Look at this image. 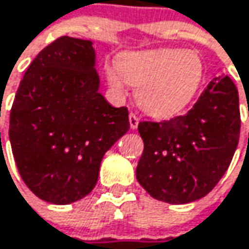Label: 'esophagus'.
<instances>
[{
    "instance_id": "1",
    "label": "esophagus",
    "mask_w": 249,
    "mask_h": 249,
    "mask_svg": "<svg viewBox=\"0 0 249 249\" xmlns=\"http://www.w3.org/2000/svg\"><path fill=\"white\" fill-rule=\"evenodd\" d=\"M139 116L136 115V113H130V127H131V130H136L137 127H139Z\"/></svg>"
}]
</instances>
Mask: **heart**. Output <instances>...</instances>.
Returning a JSON list of instances; mask_svg holds the SVG:
<instances>
[{"mask_svg": "<svg viewBox=\"0 0 249 249\" xmlns=\"http://www.w3.org/2000/svg\"><path fill=\"white\" fill-rule=\"evenodd\" d=\"M106 77L116 90L124 81L137 87L139 106L152 116L165 118L181 112L194 99L204 65L194 51L163 48L121 55L116 67L106 68Z\"/></svg>", "mask_w": 249, "mask_h": 249, "instance_id": "obj_1", "label": "heart"}]
</instances>
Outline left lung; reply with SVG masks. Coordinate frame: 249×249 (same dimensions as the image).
Returning <instances> with one entry per match:
<instances>
[{
  "label": "left lung",
  "instance_id": "1",
  "mask_svg": "<svg viewBox=\"0 0 249 249\" xmlns=\"http://www.w3.org/2000/svg\"><path fill=\"white\" fill-rule=\"evenodd\" d=\"M239 131L238 89L228 75L214 78L185 115L139 124L144 150L137 181L159 201L200 200L228 171Z\"/></svg>",
  "mask_w": 249,
  "mask_h": 249
}]
</instances>
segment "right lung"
Here are the masks:
<instances>
[{
  "mask_svg": "<svg viewBox=\"0 0 249 249\" xmlns=\"http://www.w3.org/2000/svg\"><path fill=\"white\" fill-rule=\"evenodd\" d=\"M90 40L61 36L29 65L10 113V142L29 190L70 204L96 185L103 155L130 130L128 109L99 93Z\"/></svg>",
  "mask_w": 249,
  "mask_h": 249,
  "instance_id": "obj_1",
  "label": "right lung"
}]
</instances>
